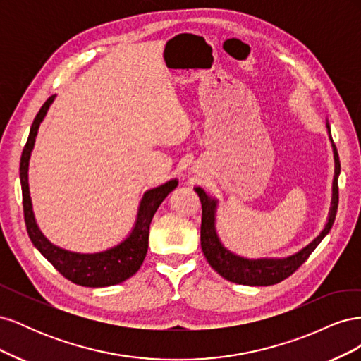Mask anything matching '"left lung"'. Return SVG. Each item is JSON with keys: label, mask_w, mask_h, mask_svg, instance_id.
I'll return each instance as SVG.
<instances>
[{"label": "left lung", "mask_w": 361, "mask_h": 361, "mask_svg": "<svg viewBox=\"0 0 361 361\" xmlns=\"http://www.w3.org/2000/svg\"><path fill=\"white\" fill-rule=\"evenodd\" d=\"M326 128L330 126L326 122ZM331 138V137H330ZM334 152V179H333V199H331V209L329 214V221H326L324 231L316 236L313 241L305 245L298 253H295L289 257L283 259H244L241 256L233 255L232 251L223 247L220 238L215 231V209L216 200L211 199L200 187L194 188L199 194L202 202V227H200V243L202 250L206 260L209 265L228 281L238 283V285L247 286H271L280 283L281 280L288 279L297 271L309 256L313 253V250L319 245L322 239L329 235L330 228L336 220L337 204H338V187L337 179L341 173V161L336 146L333 145Z\"/></svg>", "instance_id": "8db88e82"}]
</instances>
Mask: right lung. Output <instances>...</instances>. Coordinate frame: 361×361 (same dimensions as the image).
I'll return each mask as SVG.
<instances>
[{
    "label": "right lung",
    "instance_id": "add662e5",
    "mask_svg": "<svg viewBox=\"0 0 361 361\" xmlns=\"http://www.w3.org/2000/svg\"><path fill=\"white\" fill-rule=\"evenodd\" d=\"M54 97L56 96H51L42 105L37 116L32 120L27 145L23 150V157H20L19 176L20 187H23L24 218L28 236L31 243L43 255V257H47L63 277H66L68 280L75 283V285L87 288H105L118 285V283L133 277L140 269L141 264H143L149 247V227L152 218H154L162 200L178 187V180L171 179L164 185H159V187L145 192L143 199L140 202L133 232L118 245L106 251H101V253L81 255L51 244L40 232L35 214H32V204L28 188V162L31 150L35 147L39 126L42 120L45 118Z\"/></svg>",
    "mask_w": 361,
    "mask_h": 361
}]
</instances>
